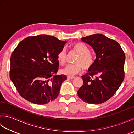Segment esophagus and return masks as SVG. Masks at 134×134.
<instances>
[{"label": "esophagus", "mask_w": 134, "mask_h": 134, "mask_svg": "<svg viewBox=\"0 0 134 134\" xmlns=\"http://www.w3.org/2000/svg\"><path fill=\"white\" fill-rule=\"evenodd\" d=\"M74 78H75V76H67V79H73Z\"/></svg>", "instance_id": "esophagus-1"}]
</instances>
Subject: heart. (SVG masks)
Instances as JSON below:
<instances>
[{"instance_id": "heart-1", "label": "heart", "mask_w": 134, "mask_h": 134, "mask_svg": "<svg viewBox=\"0 0 134 134\" xmlns=\"http://www.w3.org/2000/svg\"><path fill=\"white\" fill-rule=\"evenodd\" d=\"M72 48L79 56L75 60L74 64H69L64 69L62 70L61 72L63 74L71 76L81 72L82 69L87 70L93 66L94 63V58L89 52V49L86 45L82 42H76L72 45ZM57 60L62 65L65 64L66 62V53L64 49H62L57 56Z\"/></svg>"}]
</instances>
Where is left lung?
Wrapping results in <instances>:
<instances>
[{
  "label": "left lung",
  "mask_w": 134,
  "mask_h": 134,
  "mask_svg": "<svg viewBox=\"0 0 134 134\" xmlns=\"http://www.w3.org/2000/svg\"><path fill=\"white\" fill-rule=\"evenodd\" d=\"M81 40L92 47L96 59L88 72L82 76L83 83L78 96L88 104L103 103L115 94L124 80L126 56L117 41L102 34Z\"/></svg>",
  "instance_id": "1"
}]
</instances>
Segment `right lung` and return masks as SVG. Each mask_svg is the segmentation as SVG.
Here are the masks:
<instances>
[{"label":"right lung","instance_id":"right-lung-1","mask_svg":"<svg viewBox=\"0 0 134 134\" xmlns=\"http://www.w3.org/2000/svg\"><path fill=\"white\" fill-rule=\"evenodd\" d=\"M66 41L40 35L24 39L11 54L10 78L20 95L28 101L43 105L56 99L65 75H55L59 52Z\"/></svg>","mask_w":134,"mask_h":134}]
</instances>
